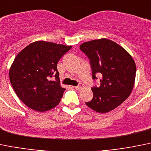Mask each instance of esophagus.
Instances as JSON below:
<instances>
[{"label":"esophagus","mask_w":151,"mask_h":151,"mask_svg":"<svg viewBox=\"0 0 151 151\" xmlns=\"http://www.w3.org/2000/svg\"><path fill=\"white\" fill-rule=\"evenodd\" d=\"M74 88H75L76 89H77V90H82L83 88H84V86H83V84L80 83V84H79L77 86H74Z\"/></svg>","instance_id":"esophagus-1"}]
</instances>
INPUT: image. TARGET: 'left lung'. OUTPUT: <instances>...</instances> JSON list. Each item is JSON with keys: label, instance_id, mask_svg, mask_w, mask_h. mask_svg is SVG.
Instances as JSON below:
<instances>
[{"label": "left lung", "instance_id": "obj_1", "mask_svg": "<svg viewBox=\"0 0 151 151\" xmlns=\"http://www.w3.org/2000/svg\"><path fill=\"white\" fill-rule=\"evenodd\" d=\"M80 50L90 60L92 78L101 74L100 87H93V98L86 104L99 113H106L121 105L133 91L136 66L131 55L116 42L95 39L83 42Z\"/></svg>", "mask_w": 151, "mask_h": 151}]
</instances>
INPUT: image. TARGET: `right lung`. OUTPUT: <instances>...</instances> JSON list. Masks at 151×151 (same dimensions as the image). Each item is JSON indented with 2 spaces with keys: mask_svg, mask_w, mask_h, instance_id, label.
<instances>
[{
  "mask_svg": "<svg viewBox=\"0 0 151 151\" xmlns=\"http://www.w3.org/2000/svg\"><path fill=\"white\" fill-rule=\"evenodd\" d=\"M71 46L36 41L21 50L9 71L18 98L30 109L45 112L61 101L65 88L60 85L57 63ZM55 76V81L50 78Z\"/></svg>",
  "mask_w": 151,
  "mask_h": 151,
  "instance_id": "add662e5",
  "label": "right lung"
}]
</instances>
